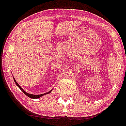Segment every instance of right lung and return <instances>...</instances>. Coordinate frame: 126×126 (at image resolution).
I'll return each mask as SVG.
<instances>
[{"label":"right lung","mask_w":126,"mask_h":126,"mask_svg":"<svg viewBox=\"0 0 126 126\" xmlns=\"http://www.w3.org/2000/svg\"><path fill=\"white\" fill-rule=\"evenodd\" d=\"M14 82H15V83H16V85H17V86H18V87L19 88L20 90H21L22 92H23V93H24V94H25L26 95V96H28V97L31 98H34V99H35V98H40L41 96H43V95H44V94H48V93H50V92H51V91H52V90H51V91H50V92H48V93H44V94H29V93H26V92H24V90H23V89L21 87V86H20L19 85L18 83H17V82H16V81L15 79H14Z\"/></svg>","instance_id":"obj_1"}]
</instances>
